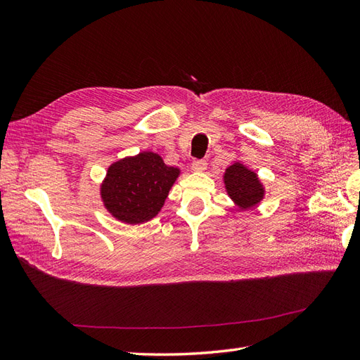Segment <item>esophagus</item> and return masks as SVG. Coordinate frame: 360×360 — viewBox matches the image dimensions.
<instances>
[{"mask_svg":"<svg viewBox=\"0 0 360 360\" xmlns=\"http://www.w3.org/2000/svg\"><path fill=\"white\" fill-rule=\"evenodd\" d=\"M191 169L195 172H204V170H207V161L205 160H195L191 162Z\"/></svg>","mask_w":360,"mask_h":360,"instance_id":"34e87169","label":"esophagus"}]
</instances>
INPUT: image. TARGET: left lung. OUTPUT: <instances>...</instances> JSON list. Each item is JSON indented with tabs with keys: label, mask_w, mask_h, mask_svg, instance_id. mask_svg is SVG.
Masks as SVG:
<instances>
[{
	"label": "left lung",
	"mask_w": 360,
	"mask_h": 360,
	"mask_svg": "<svg viewBox=\"0 0 360 360\" xmlns=\"http://www.w3.org/2000/svg\"><path fill=\"white\" fill-rule=\"evenodd\" d=\"M228 196L242 210L252 208L264 196V188L257 174L240 162H234L224 174Z\"/></svg>",
	"instance_id": "1"
}]
</instances>
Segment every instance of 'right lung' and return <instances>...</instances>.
Returning <instances> with one entry per match:
<instances>
[{
	"label": "right lung",
	"instance_id": "add662e5",
	"mask_svg": "<svg viewBox=\"0 0 360 360\" xmlns=\"http://www.w3.org/2000/svg\"><path fill=\"white\" fill-rule=\"evenodd\" d=\"M179 169L165 165L160 155L141 152L108 169L101 184L105 208L122 222L136 225L160 213Z\"/></svg>",
	"mask_w": 360,
	"mask_h": 360
}]
</instances>
